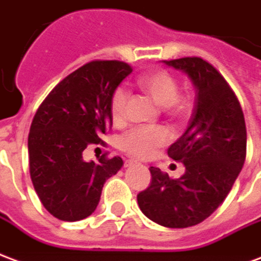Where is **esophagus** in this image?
I'll return each instance as SVG.
<instances>
[{"instance_id":"1","label":"esophagus","mask_w":261,"mask_h":261,"mask_svg":"<svg viewBox=\"0 0 261 261\" xmlns=\"http://www.w3.org/2000/svg\"><path fill=\"white\" fill-rule=\"evenodd\" d=\"M135 163H136L135 160H126V161H125V167H130V165H133Z\"/></svg>"}]
</instances>
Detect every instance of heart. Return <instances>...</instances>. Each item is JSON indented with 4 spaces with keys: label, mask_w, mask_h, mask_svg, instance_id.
I'll use <instances>...</instances> for the list:
<instances>
[{
    "label": "heart",
    "mask_w": 261,
    "mask_h": 261,
    "mask_svg": "<svg viewBox=\"0 0 261 261\" xmlns=\"http://www.w3.org/2000/svg\"><path fill=\"white\" fill-rule=\"evenodd\" d=\"M138 86L147 93L160 107H167L172 117H184L188 111V101L178 96L179 87L174 76L167 70H153L139 76ZM128 94L123 89H117L111 98L112 118L121 121L126 108ZM168 142V135L161 128H136L121 138V147L136 157H147L154 150Z\"/></svg>",
    "instance_id": "1"
}]
</instances>
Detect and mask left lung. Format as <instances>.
Here are the masks:
<instances>
[{
	"label": "left lung",
	"instance_id": "1",
	"mask_svg": "<svg viewBox=\"0 0 261 261\" xmlns=\"http://www.w3.org/2000/svg\"><path fill=\"white\" fill-rule=\"evenodd\" d=\"M163 62L188 75L196 90L189 126L168 149L185 174L172 179L150 167L151 182L138 203L151 221L188 228L210 217L232 189L246 159V125L235 93L211 64L199 57Z\"/></svg>",
	"mask_w": 261,
	"mask_h": 261
}]
</instances>
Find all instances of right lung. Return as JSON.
I'll return each instance as SVG.
<instances>
[{
  "instance_id": "right-lung-1",
  "label": "right lung",
  "mask_w": 261,
  "mask_h": 261,
  "mask_svg": "<svg viewBox=\"0 0 261 261\" xmlns=\"http://www.w3.org/2000/svg\"><path fill=\"white\" fill-rule=\"evenodd\" d=\"M132 68L121 61H91L72 72L41 102L30 126V178L45 210L62 221L94 213L106 180L121 170V157L83 159L111 129V98Z\"/></svg>"
}]
</instances>
